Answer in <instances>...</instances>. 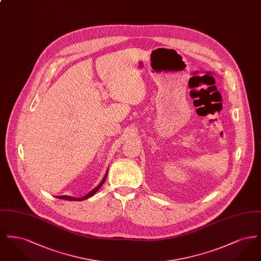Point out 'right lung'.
Returning a JSON list of instances; mask_svg holds the SVG:
<instances>
[{"label":"right lung","mask_w":261,"mask_h":261,"mask_svg":"<svg viewBox=\"0 0 261 261\" xmlns=\"http://www.w3.org/2000/svg\"><path fill=\"white\" fill-rule=\"evenodd\" d=\"M108 172H109V169L107 170V172L105 174V176H103V178L101 179V181H100V183H99V185L96 187V188H94L90 193H88L87 195H85L84 197H81V198H74V197H69V196H57V198H59V199H65V200H84V199H89V198H91L92 196H94V195L98 192V190H99V188L101 187V185L103 184V182H105V180H106V178H107V176H108Z\"/></svg>","instance_id":"add662e5"}]
</instances>
